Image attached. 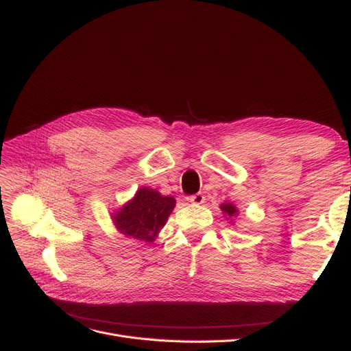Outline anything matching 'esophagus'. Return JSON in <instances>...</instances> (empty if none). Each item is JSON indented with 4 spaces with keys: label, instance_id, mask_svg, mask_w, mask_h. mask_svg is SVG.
I'll return each instance as SVG.
<instances>
[{
    "label": "esophagus",
    "instance_id": "obj_1",
    "mask_svg": "<svg viewBox=\"0 0 351 351\" xmlns=\"http://www.w3.org/2000/svg\"><path fill=\"white\" fill-rule=\"evenodd\" d=\"M189 200L192 202V204H195V205H202L205 202V195L204 193H196V195L190 196Z\"/></svg>",
    "mask_w": 351,
    "mask_h": 351
}]
</instances>
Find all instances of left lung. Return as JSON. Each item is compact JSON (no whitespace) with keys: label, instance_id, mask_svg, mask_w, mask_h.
I'll return each mask as SVG.
<instances>
[{"label":"left lung","instance_id":"obj_1","mask_svg":"<svg viewBox=\"0 0 351 351\" xmlns=\"http://www.w3.org/2000/svg\"><path fill=\"white\" fill-rule=\"evenodd\" d=\"M221 209H222V212H224V214H227L228 217H234V215H237V209H236V206H234V205H231V204H224V205H221Z\"/></svg>","mask_w":351,"mask_h":351}]
</instances>
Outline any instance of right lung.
Listing matches in <instances>:
<instances>
[{
  "label": "right lung",
  "mask_w": 351,
  "mask_h": 351,
  "mask_svg": "<svg viewBox=\"0 0 351 351\" xmlns=\"http://www.w3.org/2000/svg\"><path fill=\"white\" fill-rule=\"evenodd\" d=\"M176 206V199L159 195L156 190L142 187L120 212L114 215L117 228L141 241H154L158 231Z\"/></svg>",
  "instance_id": "1"
}]
</instances>
